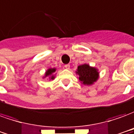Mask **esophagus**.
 <instances>
[{
    "label": "esophagus",
    "mask_w": 134,
    "mask_h": 134,
    "mask_svg": "<svg viewBox=\"0 0 134 134\" xmlns=\"http://www.w3.org/2000/svg\"><path fill=\"white\" fill-rule=\"evenodd\" d=\"M65 68L66 69H70V64H66V65H65Z\"/></svg>",
    "instance_id": "1"
}]
</instances>
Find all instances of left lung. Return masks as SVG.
Here are the masks:
<instances>
[{"label":"left lung","instance_id":"left-lung-1","mask_svg":"<svg viewBox=\"0 0 134 134\" xmlns=\"http://www.w3.org/2000/svg\"><path fill=\"white\" fill-rule=\"evenodd\" d=\"M76 74L79 75V80L84 84H92L98 79V72L94 68L84 64L78 67Z\"/></svg>","mask_w":134,"mask_h":134}]
</instances>
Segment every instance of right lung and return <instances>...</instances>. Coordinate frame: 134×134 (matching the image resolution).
<instances>
[{
	"mask_svg": "<svg viewBox=\"0 0 134 134\" xmlns=\"http://www.w3.org/2000/svg\"><path fill=\"white\" fill-rule=\"evenodd\" d=\"M55 71V69H48L47 71H46L45 76H51V75H52V74H53ZM50 79H54L53 76H52L50 77Z\"/></svg>",
	"mask_w": 134,
	"mask_h": 134,
	"instance_id": "obj_1",
	"label": "right lung"
}]
</instances>
